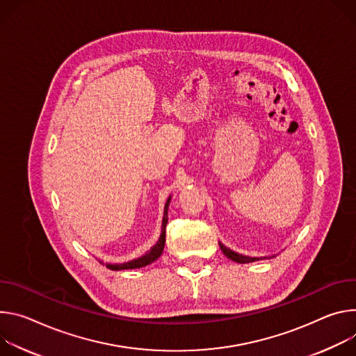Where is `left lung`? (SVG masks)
Segmentation results:
<instances>
[{
  "label": "left lung",
  "mask_w": 356,
  "mask_h": 356,
  "mask_svg": "<svg viewBox=\"0 0 356 356\" xmlns=\"http://www.w3.org/2000/svg\"><path fill=\"white\" fill-rule=\"evenodd\" d=\"M219 246H220L223 254H225L227 259H230V260H233V261H238V263H252V261H256V260L266 259V257H250V256L239 254V253H236V252L230 250L229 248H226V246L222 245V243H219Z\"/></svg>",
  "instance_id": "8db88e82"
}]
</instances>
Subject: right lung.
I'll list each match as a JSON object with an SVG mask.
<instances>
[{
    "label": "right lung",
    "mask_w": 356,
    "mask_h": 356,
    "mask_svg": "<svg viewBox=\"0 0 356 356\" xmlns=\"http://www.w3.org/2000/svg\"><path fill=\"white\" fill-rule=\"evenodd\" d=\"M170 201H171V196L167 200V204H165V208H164V218H163V227H161V234H160V239H158V242L141 257L138 259H134L131 261H127V263H120V264H110L107 263L106 267L110 268V270H127V268H140V267H144L152 261H155L158 257H160L163 254V250H164V246H165V226L168 223V207H170Z\"/></svg>",
    "instance_id": "right-lung-1"
}]
</instances>
